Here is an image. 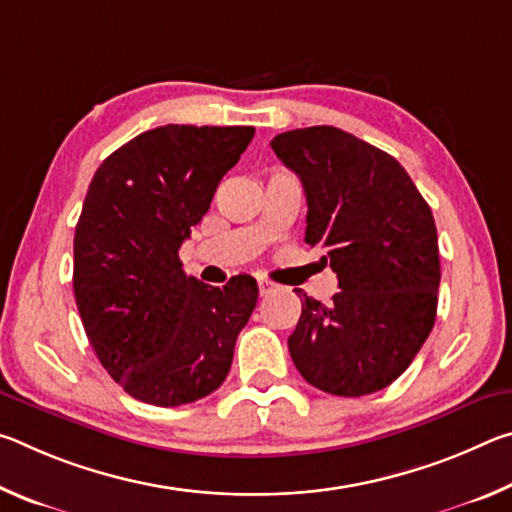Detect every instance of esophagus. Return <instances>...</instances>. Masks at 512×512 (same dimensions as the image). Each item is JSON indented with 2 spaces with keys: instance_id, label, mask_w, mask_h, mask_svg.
Listing matches in <instances>:
<instances>
[{
  "instance_id": "esophagus-1",
  "label": "esophagus",
  "mask_w": 512,
  "mask_h": 512,
  "mask_svg": "<svg viewBox=\"0 0 512 512\" xmlns=\"http://www.w3.org/2000/svg\"><path fill=\"white\" fill-rule=\"evenodd\" d=\"M277 291H280V287H277L275 282L259 280V293H262V296H273V293H277Z\"/></svg>"
}]
</instances>
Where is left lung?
Instances as JSON below:
<instances>
[{
    "label": "left lung",
    "instance_id": "obj_1",
    "mask_svg": "<svg viewBox=\"0 0 512 512\" xmlns=\"http://www.w3.org/2000/svg\"><path fill=\"white\" fill-rule=\"evenodd\" d=\"M271 149L298 173L305 241L325 250L341 289L329 305L302 293L291 359L325 393H377L411 366L436 320L431 207L393 155L341 128H296L275 135Z\"/></svg>",
    "mask_w": 512,
    "mask_h": 512
}]
</instances>
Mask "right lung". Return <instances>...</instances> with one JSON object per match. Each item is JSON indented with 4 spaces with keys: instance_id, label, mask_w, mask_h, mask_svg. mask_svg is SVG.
I'll return each instance as SVG.
<instances>
[{
    "instance_id": "right-lung-1",
    "label": "right lung",
    "mask_w": 512,
    "mask_h": 512,
    "mask_svg": "<svg viewBox=\"0 0 512 512\" xmlns=\"http://www.w3.org/2000/svg\"><path fill=\"white\" fill-rule=\"evenodd\" d=\"M253 126L167 124L110 153L94 173L74 235V296L108 375L153 406L201 400L228 377L257 282L207 287L178 250L210 210Z\"/></svg>"
}]
</instances>
